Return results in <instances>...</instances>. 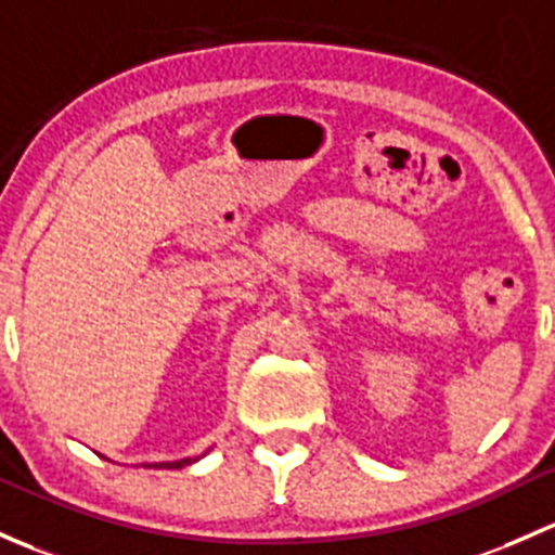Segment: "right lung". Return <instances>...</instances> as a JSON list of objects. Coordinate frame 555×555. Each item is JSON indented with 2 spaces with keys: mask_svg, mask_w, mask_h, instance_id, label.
Masks as SVG:
<instances>
[{
  "mask_svg": "<svg viewBox=\"0 0 555 555\" xmlns=\"http://www.w3.org/2000/svg\"><path fill=\"white\" fill-rule=\"evenodd\" d=\"M196 463V457H185V460H175V463H154L149 468H183V465Z\"/></svg>",
  "mask_w": 555,
  "mask_h": 555,
  "instance_id": "1",
  "label": "right lung"
}]
</instances>
